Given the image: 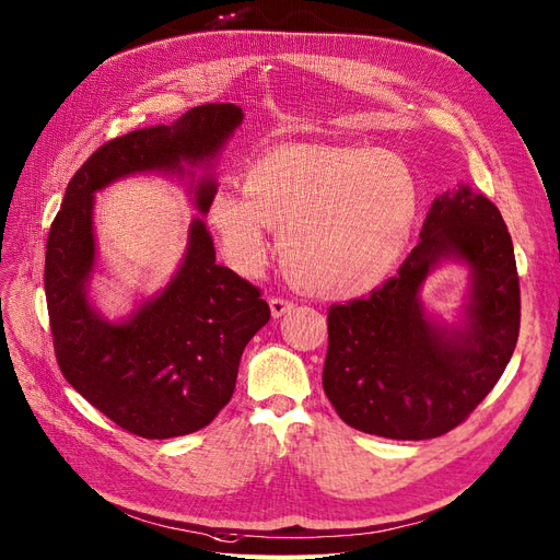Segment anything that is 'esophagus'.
I'll use <instances>...</instances> for the list:
<instances>
[{"label": "esophagus", "mask_w": 560, "mask_h": 560, "mask_svg": "<svg viewBox=\"0 0 560 560\" xmlns=\"http://www.w3.org/2000/svg\"><path fill=\"white\" fill-rule=\"evenodd\" d=\"M295 306V302L293 300H288V298H279V295H275V298H270V308H272V315L275 318H281L283 313H288L290 308Z\"/></svg>", "instance_id": "1"}]
</instances>
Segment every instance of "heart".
Wrapping results in <instances>:
<instances>
[{"instance_id": "heart-1", "label": "heart", "mask_w": 560, "mask_h": 560, "mask_svg": "<svg viewBox=\"0 0 560 560\" xmlns=\"http://www.w3.org/2000/svg\"><path fill=\"white\" fill-rule=\"evenodd\" d=\"M417 185L402 160L375 149H302L262 155L247 187H220L210 220L242 272L270 258V226L293 281L313 293L354 295L402 254L417 217Z\"/></svg>"}]
</instances>
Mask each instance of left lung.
Segmentation results:
<instances>
[{
    "mask_svg": "<svg viewBox=\"0 0 560 560\" xmlns=\"http://www.w3.org/2000/svg\"><path fill=\"white\" fill-rule=\"evenodd\" d=\"M442 257L472 267L465 330L427 320L418 290ZM520 277L499 208L467 185L434 199L419 245L371 295L329 306L323 386L348 425L386 440H432L485 400L520 336Z\"/></svg>",
    "mask_w": 560,
    "mask_h": 560,
    "instance_id": "8db88e82",
    "label": "left lung"
}]
</instances>
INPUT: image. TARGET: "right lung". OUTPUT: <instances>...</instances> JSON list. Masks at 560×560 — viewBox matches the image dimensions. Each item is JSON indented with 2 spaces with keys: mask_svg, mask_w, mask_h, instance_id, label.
<instances>
[{
  "mask_svg": "<svg viewBox=\"0 0 560 560\" xmlns=\"http://www.w3.org/2000/svg\"><path fill=\"white\" fill-rule=\"evenodd\" d=\"M242 124L231 103L191 107L172 126L103 143L70 178L47 233L45 300L63 377L95 409L143 440L206 428L231 400L240 357L270 320L260 288L217 265L201 220L189 229L180 270L126 323H107L86 300L95 262L93 191L139 172H183L208 162ZM217 185L201 178L197 206L210 210Z\"/></svg>",
  "mask_w": 560,
  "mask_h": 560,
  "instance_id": "right-lung-1",
  "label": "right lung"
}]
</instances>
